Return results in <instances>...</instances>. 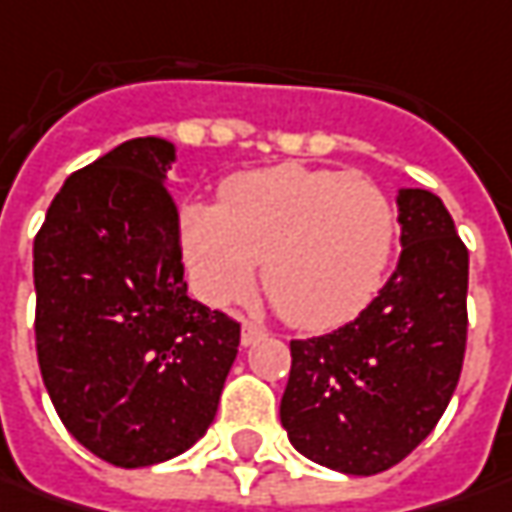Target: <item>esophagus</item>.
<instances>
[{"label": "esophagus", "instance_id": "esophagus-1", "mask_svg": "<svg viewBox=\"0 0 512 512\" xmlns=\"http://www.w3.org/2000/svg\"><path fill=\"white\" fill-rule=\"evenodd\" d=\"M263 337H266V328L257 326V323H243V328H240V343L243 345H255Z\"/></svg>", "mask_w": 512, "mask_h": 512}]
</instances>
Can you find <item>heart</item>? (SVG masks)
I'll return each instance as SVG.
<instances>
[{
  "label": "heart",
  "mask_w": 512,
  "mask_h": 512,
  "mask_svg": "<svg viewBox=\"0 0 512 512\" xmlns=\"http://www.w3.org/2000/svg\"><path fill=\"white\" fill-rule=\"evenodd\" d=\"M394 206L374 181L300 164L257 169L223 186L221 206L189 203L186 263L209 303L263 289L300 328L345 323L368 306L394 249Z\"/></svg>",
  "instance_id": "heart-1"
}]
</instances>
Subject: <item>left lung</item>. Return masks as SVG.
<instances>
[{
	"mask_svg": "<svg viewBox=\"0 0 512 512\" xmlns=\"http://www.w3.org/2000/svg\"><path fill=\"white\" fill-rule=\"evenodd\" d=\"M402 255L345 326L291 340L280 422L317 465L374 476L436 428L462 374L467 249L428 189H399Z\"/></svg>",
	"mask_w": 512,
	"mask_h": 512,
	"instance_id": "left-lung-1",
	"label": "left lung"
}]
</instances>
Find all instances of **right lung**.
<instances>
[{"mask_svg": "<svg viewBox=\"0 0 512 512\" xmlns=\"http://www.w3.org/2000/svg\"><path fill=\"white\" fill-rule=\"evenodd\" d=\"M175 147L133 138L73 172L33 240L36 354L53 408L115 467L167 462L218 414L240 326L186 294Z\"/></svg>", "mask_w": 512, "mask_h": 512, "instance_id": "1", "label": "right lung"}]
</instances>
